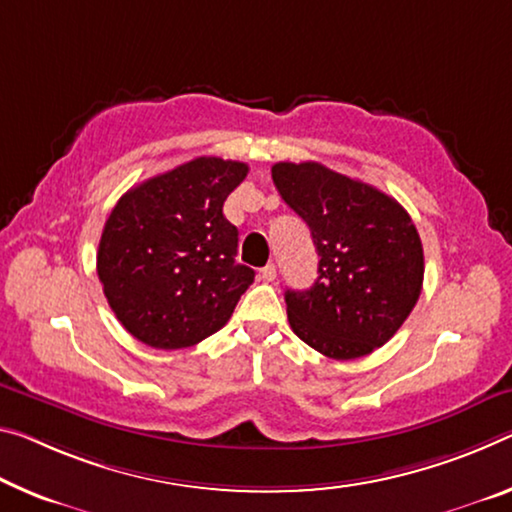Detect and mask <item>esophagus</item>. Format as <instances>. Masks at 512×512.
<instances>
[{"mask_svg":"<svg viewBox=\"0 0 512 512\" xmlns=\"http://www.w3.org/2000/svg\"><path fill=\"white\" fill-rule=\"evenodd\" d=\"M275 275H278V271H275V264H266L262 271H259V278H262L264 282H273Z\"/></svg>","mask_w":512,"mask_h":512,"instance_id":"34e87169","label":"esophagus"}]
</instances>
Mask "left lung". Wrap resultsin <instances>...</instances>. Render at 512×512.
<instances>
[{
	"label": "left lung",
	"mask_w": 512,
	"mask_h": 512,
	"mask_svg": "<svg viewBox=\"0 0 512 512\" xmlns=\"http://www.w3.org/2000/svg\"><path fill=\"white\" fill-rule=\"evenodd\" d=\"M271 173L319 253L314 285L285 291L291 330L332 360L373 353L421 294L424 248L410 214L376 186L316 161H280Z\"/></svg>",
	"instance_id": "left-lung-1"
}]
</instances>
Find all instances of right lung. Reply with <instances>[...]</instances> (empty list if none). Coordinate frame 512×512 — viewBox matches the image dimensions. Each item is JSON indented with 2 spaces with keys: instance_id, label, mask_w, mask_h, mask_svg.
Returning a JSON list of instances; mask_svg holds the SVG:
<instances>
[{
  "instance_id": "obj_1",
  "label": "right lung",
  "mask_w": 512,
  "mask_h": 512,
  "mask_svg": "<svg viewBox=\"0 0 512 512\" xmlns=\"http://www.w3.org/2000/svg\"><path fill=\"white\" fill-rule=\"evenodd\" d=\"M248 166L198 157L129 189L104 223L97 275L129 335L161 351L221 330L255 271L234 262L239 232L223 202Z\"/></svg>"
}]
</instances>
